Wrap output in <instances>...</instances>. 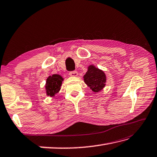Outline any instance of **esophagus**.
I'll return each mask as SVG.
<instances>
[{
  "label": "esophagus",
  "mask_w": 157,
  "mask_h": 157,
  "mask_svg": "<svg viewBox=\"0 0 157 157\" xmlns=\"http://www.w3.org/2000/svg\"><path fill=\"white\" fill-rule=\"evenodd\" d=\"M69 75L70 76H78V72L76 71H71L69 72Z\"/></svg>",
  "instance_id": "esophagus-1"
}]
</instances>
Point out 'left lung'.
I'll use <instances>...</instances> for the list:
<instances>
[{"mask_svg": "<svg viewBox=\"0 0 157 157\" xmlns=\"http://www.w3.org/2000/svg\"><path fill=\"white\" fill-rule=\"evenodd\" d=\"M83 78L86 85L95 93L101 91L105 87L106 82L105 73L93 65L88 67L87 72Z\"/></svg>", "mask_w": 157, "mask_h": 157, "instance_id": "8db88e82", "label": "left lung"}]
</instances>
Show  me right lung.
<instances>
[{
	"instance_id": "add662e5",
	"label": "right lung",
	"mask_w": 157,
	"mask_h": 157,
	"mask_svg": "<svg viewBox=\"0 0 157 157\" xmlns=\"http://www.w3.org/2000/svg\"><path fill=\"white\" fill-rule=\"evenodd\" d=\"M63 80V78L59 75H53L47 78L45 89L48 96L53 97L59 92Z\"/></svg>"
}]
</instances>
